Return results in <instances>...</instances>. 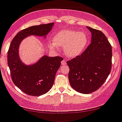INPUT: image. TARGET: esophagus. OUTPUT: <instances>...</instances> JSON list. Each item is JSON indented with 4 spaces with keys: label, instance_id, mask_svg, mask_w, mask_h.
Returning a JSON list of instances; mask_svg holds the SVG:
<instances>
[{
    "label": "esophagus",
    "instance_id": "esophagus-1",
    "mask_svg": "<svg viewBox=\"0 0 122 122\" xmlns=\"http://www.w3.org/2000/svg\"><path fill=\"white\" fill-rule=\"evenodd\" d=\"M61 65H66V61H65V60H62V61H61Z\"/></svg>",
    "mask_w": 122,
    "mask_h": 122
}]
</instances>
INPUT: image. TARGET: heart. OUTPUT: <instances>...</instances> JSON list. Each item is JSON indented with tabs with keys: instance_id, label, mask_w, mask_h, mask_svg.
<instances>
[{
	"instance_id": "1",
	"label": "heart",
	"mask_w": 122,
	"mask_h": 122,
	"mask_svg": "<svg viewBox=\"0 0 122 122\" xmlns=\"http://www.w3.org/2000/svg\"><path fill=\"white\" fill-rule=\"evenodd\" d=\"M53 41L49 42L52 49L58 47H64V51L68 57H75L84 51L88 43V38L84 32L65 29L56 33L52 38Z\"/></svg>"
}]
</instances>
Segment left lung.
I'll use <instances>...</instances> for the list:
<instances>
[{
    "mask_svg": "<svg viewBox=\"0 0 122 122\" xmlns=\"http://www.w3.org/2000/svg\"><path fill=\"white\" fill-rule=\"evenodd\" d=\"M91 43L84 52L67 61L68 79L76 91L89 94L98 90L108 77L112 68V46L101 31L87 27Z\"/></svg>",
    "mask_w": 122,
    "mask_h": 122,
    "instance_id": "left-lung-1",
    "label": "left lung"
}]
</instances>
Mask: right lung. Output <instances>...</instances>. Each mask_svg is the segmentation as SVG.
I'll use <instances>...</instances> for the list:
<instances>
[{
    "label": "right lung",
    "mask_w": 122,
    "mask_h": 122,
    "mask_svg": "<svg viewBox=\"0 0 122 122\" xmlns=\"http://www.w3.org/2000/svg\"><path fill=\"white\" fill-rule=\"evenodd\" d=\"M54 24L53 23L40 24L24 29L15 36L10 43L7 52V63L11 79L16 86L29 95L38 97L49 91L63 59L58 56H44L36 63L26 65L19 57V46L21 41L29 36L46 38Z\"/></svg>",
    "instance_id": "add662e5"
}]
</instances>
